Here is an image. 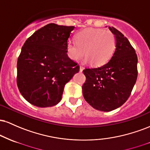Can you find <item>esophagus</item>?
Instances as JSON below:
<instances>
[{
    "label": "esophagus",
    "mask_w": 150,
    "mask_h": 150,
    "mask_svg": "<svg viewBox=\"0 0 150 150\" xmlns=\"http://www.w3.org/2000/svg\"><path fill=\"white\" fill-rule=\"evenodd\" d=\"M84 69H85V68H84L83 66H81V65H80V72H82V71H83Z\"/></svg>",
    "instance_id": "obj_1"
}]
</instances>
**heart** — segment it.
I'll list each match as a JSON object with an SVG mask.
<instances>
[{"label": "heart", "mask_w": 150, "mask_h": 150, "mask_svg": "<svg viewBox=\"0 0 150 150\" xmlns=\"http://www.w3.org/2000/svg\"><path fill=\"white\" fill-rule=\"evenodd\" d=\"M75 43L66 44L68 56L73 61H79L85 54V62L95 66L105 64L114 53L116 40L114 34L108 30L89 28L78 32Z\"/></svg>", "instance_id": "b5f03b06"}]
</instances>
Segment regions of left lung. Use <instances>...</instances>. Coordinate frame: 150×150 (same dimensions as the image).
Segmentation results:
<instances>
[{
    "mask_svg": "<svg viewBox=\"0 0 150 150\" xmlns=\"http://www.w3.org/2000/svg\"><path fill=\"white\" fill-rule=\"evenodd\" d=\"M116 46L110 61L97 68L83 70L86 81L82 94L88 104L99 111H111L123 105L135 85L137 77V57L128 39L114 27Z\"/></svg>",
    "mask_w": 150,
    "mask_h": 150,
    "instance_id": "obj_1",
    "label": "left lung"
}]
</instances>
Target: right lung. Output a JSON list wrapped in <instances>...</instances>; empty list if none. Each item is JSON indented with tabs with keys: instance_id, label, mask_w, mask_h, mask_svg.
<instances>
[{
	"instance_id": "right-lung-1",
	"label": "right lung",
	"mask_w": 150,
	"mask_h": 150,
	"mask_svg": "<svg viewBox=\"0 0 150 150\" xmlns=\"http://www.w3.org/2000/svg\"><path fill=\"white\" fill-rule=\"evenodd\" d=\"M73 26L51 23L36 31L22 46L17 63V84L28 102L38 107L56 105L65 85L80 67L66 52Z\"/></svg>"
}]
</instances>
